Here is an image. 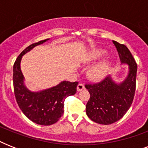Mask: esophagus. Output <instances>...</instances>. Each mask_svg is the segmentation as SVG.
Returning <instances> with one entry per match:
<instances>
[{
	"label": "esophagus",
	"mask_w": 148,
	"mask_h": 148,
	"mask_svg": "<svg viewBox=\"0 0 148 148\" xmlns=\"http://www.w3.org/2000/svg\"><path fill=\"white\" fill-rule=\"evenodd\" d=\"M84 89V86L83 84H78V85L77 87V91H81Z\"/></svg>",
	"instance_id": "34e87169"
}]
</instances>
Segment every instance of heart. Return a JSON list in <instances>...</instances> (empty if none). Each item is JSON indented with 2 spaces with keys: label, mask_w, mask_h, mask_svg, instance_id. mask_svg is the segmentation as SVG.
<instances>
[{
  "label": "heart",
  "mask_w": 148,
  "mask_h": 148,
  "mask_svg": "<svg viewBox=\"0 0 148 148\" xmlns=\"http://www.w3.org/2000/svg\"><path fill=\"white\" fill-rule=\"evenodd\" d=\"M106 53L107 52L102 49L93 50L86 56L85 63L90 64L97 62V60L101 59L105 55ZM110 67H111L110 60L109 59H105V60H102L101 62L98 63L97 64L95 65L89 71V76L90 78L94 79V80H101V79L104 78L108 75Z\"/></svg>",
  "instance_id": "obj_1"
}]
</instances>
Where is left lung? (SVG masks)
<instances>
[{
  "label": "left lung",
  "mask_w": 148,
  "mask_h": 148,
  "mask_svg": "<svg viewBox=\"0 0 148 148\" xmlns=\"http://www.w3.org/2000/svg\"><path fill=\"white\" fill-rule=\"evenodd\" d=\"M119 53L121 65H127V74L121 82L108 75L97 84H86L90 97L86 114L92 121L108 125L119 121L131 107L135 93L137 64L128 48L112 40Z\"/></svg>",
  "instance_id": "8db88e82"
}]
</instances>
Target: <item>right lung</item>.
Wrapping results in <instances>:
<instances>
[{"mask_svg": "<svg viewBox=\"0 0 148 148\" xmlns=\"http://www.w3.org/2000/svg\"><path fill=\"white\" fill-rule=\"evenodd\" d=\"M49 40H40L28 46L17 57L13 67L14 90L17 104L31 121L45 126L54 124L62 116L65 99L75 95L78 84V82L63 81L56 86L38 91H32L26 87L21 69L22 58L34 47Z\"/></svg>", "mask_w": 148, "mask_h": 148, "instance_id": "obj_1", "label": "right lung"}]
</instances>
